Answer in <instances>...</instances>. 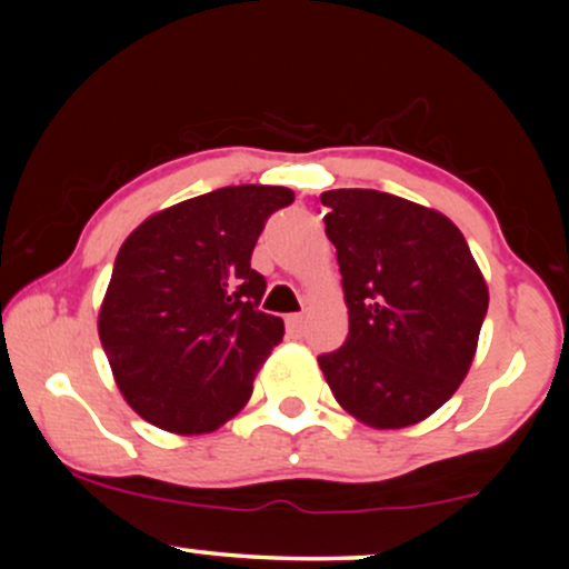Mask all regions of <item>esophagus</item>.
I'll return each mask as SVG.
<instances>
[{
	"label": "esophagus",
	"instance_id": "1",
	"mask_svg": "<svg viewBox=\"0 0 569 569\" xmlns=\"http://www.w3.org/2000/svg\"><path fill=\"white\" fill-rule=\"evenodd\" d=\"M286 329H289L291 337L305 335V316H289L286 318Z\"/></svg>",
	"mask_w": 569,
	"mask_h": 569
}]
</instances>
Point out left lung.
Listing matches in <instances>:
<instances>
[{
    "instance_id": "1",
    "label": "left lung",
    "mask_w": 569,
    "mask_h": 569,
    "mask_svg": "<svg viewBox=\"0 0 569 569\" xmlns=\"http://www.w3.org/2000/svg\"><path fill=\"white\" fill-rule=\"evenodd\" d=\"M350 331L318 358L337 403L398 430L443 407L471 369L489 289L455 221L377 189H329Z\"/></svg>"
}]
</instances>
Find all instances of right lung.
<instances>
[{
  "instance_id": "right-lung-1",
  "label": "right lung",
  "mask_w": 569,
  "mask_h": 569,
  "mask_svg": "<svg viewBox=\"0 0 569 569\" xmlns=\"http://www.w3.org/2000/svg\"><path fill=\"white\" fill-rule=\"evenodd\" d=\"M291 202L289 187H221L152 213L120 246L98 337L143 420L198 436L246 407L283 339V321L257 310L267 283L251 253L267 217Z\"/></svg>"
}]
</instances>
